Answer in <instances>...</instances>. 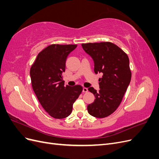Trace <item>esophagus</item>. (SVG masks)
<instances>
[{
    "label": "esophagus",
    "mask_w": 159,
    "mask_h": 159,
    "mask_svg": "<svg viewBox=\"0 0 159 159\" xmlns=\"http://www.w3.org/2000/svg\"><path fill=\"white\" fill-rule=\"evenodd\" d=\"M88 91V88H83V92H84V93H87Z\"/></svg>",
    "instance_id": "obj_1"
}]
</instances>
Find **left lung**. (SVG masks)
I'll list each match as a JSON object with an SVG mask.
<instances>
[{
	"label": "left lung",
	"instance_id": "8db88e82",
	"mask_svg": "<svg viewBox=\"0 0 159 159\" xmlns=\"http://www.w3.org/2000/svg\"><path fill=\"white\" fill-rule=\"evenodd\" d=\"M81 46L94 61L95 73L103 74L99 79V91L92 87L88 88L95 99L93 103L88 105V111L95 117H106L121 104L131 81L129 57L119 46L110 42L85 43Z\"/></svg>",
	"mask_w": 159,
	"mask_h": 159
}]
</instances>
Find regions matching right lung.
Returning <instances> with one entry per match:
<instances>
[{
    "label": "right lung",
    "instance_id": "1",
    "mask_svg": "<svg viewBox=\"0 0 159 159\" xmlns=\"http://www.w3.org/2000/svg\"><path fill=\"white\" fill-rule=\"evenodd\" d=\"M76 47V44L49 45L38 54L30 68L32 89L42 107L55 119L69 116L82 92L80 85L65 86L62 75L67 56Z\"/></svg>",
    "mask_w": 159,
    "mask_h": 159
}]
</instances>
